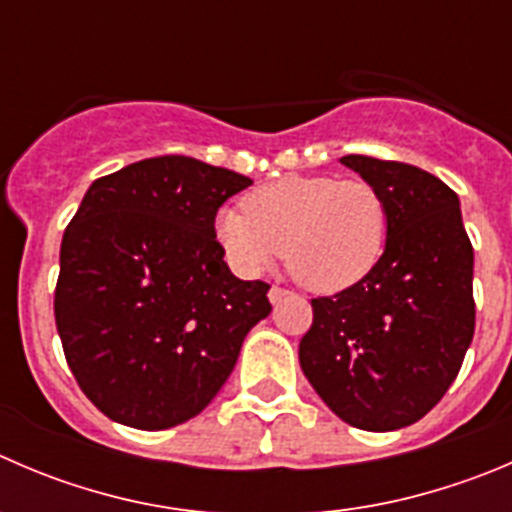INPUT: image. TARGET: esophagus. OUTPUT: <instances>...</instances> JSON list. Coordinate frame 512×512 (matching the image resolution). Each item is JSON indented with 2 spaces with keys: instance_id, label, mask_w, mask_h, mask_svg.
<instances>
[{
  "instance_id": "1",
  "label": "esophagus",
  "mask_w": 512,
  "mask_h": 512,
  "mask_svg": "<svg viewBox=\"0 0 512 512\" xmlns=\"http://www.w3.org/2000/svg\"><path fill=\"white\" fill-rule=\"evenodd\" d=\"M286 296H289V291H286L284 286H271V289H269V301H271V304H279V301L286 299Z\"/></svg>"
}]
</instances>
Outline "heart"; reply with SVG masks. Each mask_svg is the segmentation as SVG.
<instances>
[{"instance_id":"obj_1","label":"heart","mask_w":512,"mask_h":512,"mask_svg":"<svg viewBox=\"0 0 512 512\" xmlns=\"http://www.w3.org/2000/svg\"><path fill=\"white\" fill-rule=\"evenodd\" d=\"M389 231L382 193L362 178L286 175L223 208L216 236L241 274H259L284 251L286 269L316 294H339L379 264Z\"/></svg>"}]
</instances>
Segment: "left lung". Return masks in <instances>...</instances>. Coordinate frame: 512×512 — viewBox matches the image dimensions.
I'll list each match as a JSON object with an SVG mask.
<instances>
[{
    "instance_id": "left-lung-1",
    "label": "left lung",
    "mask_w": 512,
    "mask_h": 512,
    "mask_svg": "<svg viewBox=\"0 0 512 512\" xmlns=\"http://www.w3.org/2000/svg\"><path fill=\"white\" fill-rule=\"evenodd\" d=\"M382 193L384 253L364 281L311 299L299 362L347 425H415L445 397L475 334L472 243L450 186L397 160L344 155Z\"/></svg>"
}]
</instances>
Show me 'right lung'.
<instances>
[{"mask_svg":"<svg viewBox=\"0 0 512 512\" xmlns=\"http://www.w3.org/2000/svg\"><path fill=\"white\" fill-rule=\"evenodd\" d=\"M253 180L186 155L102 175L65 228L55 321L92 405L120 425L168 430L206 410L251 326L266 281L228 271L216 213Z\"/></svg>","mask_w":512,"mask_h":512,"instance_id":"right-lung-1","label":"right lung"}]
</instances>
